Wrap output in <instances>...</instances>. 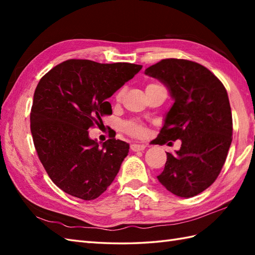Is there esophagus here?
<instances>
[{"label": "esophagus", "mask_w": 255, "mask_h": 255, "mask_svg": "<svg viewBox=\"0 0 255 255\" xmlns=\"http://www.w3.org/2000/svg\"><path fill=\"white\" fill-rule=\"evenodd\" d=\"M145 147H147V144H144V143H132L130 145V149L132 151H134V152H136V151H142V150H144Z\"/></svg>", "instance_id": "1"}]
</instances>
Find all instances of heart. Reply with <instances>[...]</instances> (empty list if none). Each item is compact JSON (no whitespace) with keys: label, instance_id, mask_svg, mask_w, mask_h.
Masks as SVG:
<instances>
[{"label":"heart","instance_id":"obj_1","mask_svg":"<svg viewBox=\"0 0 255 255\" xmlns=\"http://www.w3.org/2000/svg\"><path fill=\"white\" fill-rule=\"evenodd\" d=\"M153 84H155V83H151L149 85H153ZM123 94H124V90L123 89L119 90L115 95V101L116 102L121 101V99L123 97ZM123 128H124L125 132L129 134V136L134 137V138H141L144 136L145 132H147V128H145L144 124L141 122H138V121H128L124 124Z\"/></svg>","mask_w":255,"mask_h":255}]
</instances>
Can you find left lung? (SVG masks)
Instances as JSON below:
<instances>
[{"label":"left lung","instance_id":"8db88e82","mask_svg":"<svg viewBox=\"0 0 255 255\" xmlns=\"http://www.w3.org/2000/svg\"><path fill=\"white\" fill-rule=\"evenodd\" d=\"M145 74L161 80L174 99L154 143L182 141L176 153L166 152L158 180L176 196H196L217 180L232 141L226 88L210 70L185 59H163Z\"/></svg>","mask_w":255,"mask_h":255}]
</instances>
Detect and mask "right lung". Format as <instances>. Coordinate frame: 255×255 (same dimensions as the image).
<instances>
[{
  "label": "right lung",
  "instance_id": "1",
  "mask_svg": "<svg viewBox=\"0 0 255 255\" xmlns=\"http://www.w3.org/2000/svg\"><path fill=\"white\" fill-rule=\"evenodd\" d=\"M142 66L69 59L42 77L34 93L30 131L41 164L63 192L93 200L115 180L129 144L115 136L100 148L89 129L103 124L106 100Z\"/></svg>",
  "mask_w": 255,
  "mask_h": 255
}]
</instances>
